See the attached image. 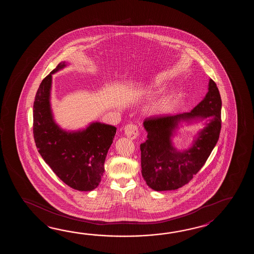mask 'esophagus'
Listing matches in <instances>:
<instances>
[{"label": "esophagus", "instance_id": "1", "mask_svg": "<svg viewBox=\"0 0 254 254\" xmlns=\"http://www.w3.org/2000/svg\"><path fill=\"white\" fill-rule=\"evenodd\" d=\"M125 133L128 138L133 140L136 139L139 135V129L137 127V125H127L125 127Z\"/></svg>", "mask_w": 254, "mask_h": 254}]
</instances>
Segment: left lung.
Here are the masks:
<instances>
[{
  "instance_id": "1",
  "label": "left lung",
  "mask_w": 254,
  "mask_h": 254,
  "mask_svg": "<svg viewBox=\"0 0 254 254\" xmlns=\"http://www.w3.org/2000/svg\"><path fill=\"white\" fill-rule=\"evenodd\" d=\"M221 99L215 82L209 80L204 99L190 113L146 118L147 140L140 144L141 174L154 190H177L188 184L204 165L215 147L221 128ZM206 120L189 149L178 151L171 138L178 125Z\"/></svg>"
}]
</instances>
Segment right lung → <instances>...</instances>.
Returning a JSON list of instances; mask_svg holds the SVG:
<instances>
[{
	"label": "right lung",
	"instance_id": "right-lung-1",
	"mask_svg": "<svg viewBox=\"0 0 254 254\" xmlns=\"http://www.w3.org/2000/svg\"><path fill=\"white\" fill-rule=\"evenodd\" d=\"M66 65L60 63L39 86L33 103V137L44 162L65 184L89 191L102 180L116 127L95 122L85 129L67 131L55 123L50 102L52 75Z\"/></svg>",
	"mask_w": 254,
	"mask_h": 254
}]
</instances>
